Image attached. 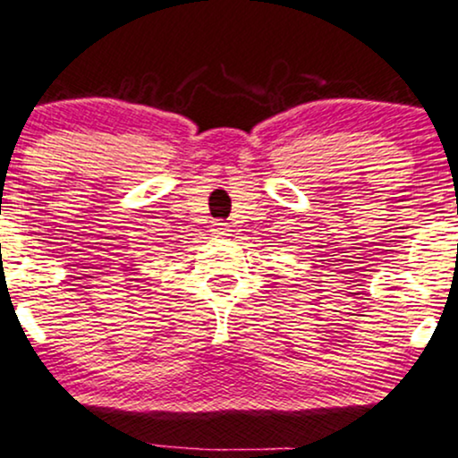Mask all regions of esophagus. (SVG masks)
<instances>
[{"label":"esophagus","mask_w":458,"mask_h":458,"mask_svg":"<svg viewBox=\"0 0 458 458\" xmlns=\"http://www.w3.org/2000/svg\"><path fill=\"white\" fill-rule=\"evenodd\" d=\"M212 231L216 235H227V231H229V225L227 223H214L212 225Z\"/></svg>","instance_id":"obj_1"}]
</instances>
